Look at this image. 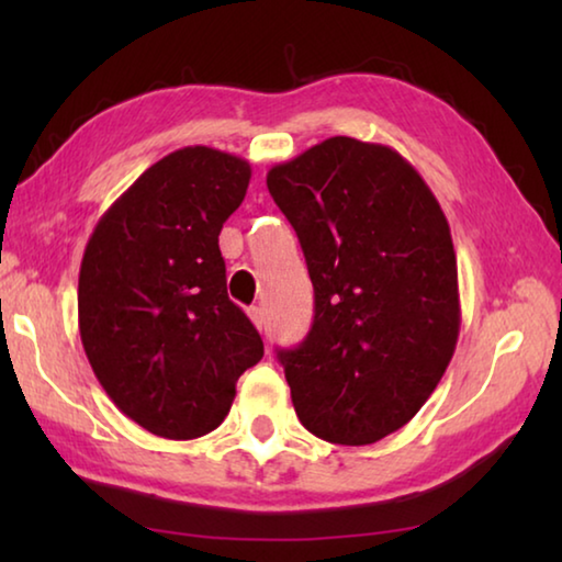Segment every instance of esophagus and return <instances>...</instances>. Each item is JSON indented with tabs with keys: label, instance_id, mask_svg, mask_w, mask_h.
<instances>
[{
	"label": "esophagus",
	"instance_id": "esophagus-1",
	"mask_svg": "<svg viewBox=\"0 0 562 562\" xmlns=\"http://www.w3.org/2000/svg\"><path fill=\"white\" fill-rule=\"evenodd\" d=\"M247 315H250L255 327L262 329V325H265V312H262V307H250V310H247Z\"/></svg>",
	"mask_w": 562,
	"mask_h": 562
}]
</instances>
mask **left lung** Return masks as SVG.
I'll return each instance as SVG.
<instances>
[{
  "instance_id": "1",
  "label": "left lung",
  "mask_w": 562,
  "mask_h": 562,
  "mask_svg": "<svg viewBox=\"0 0 562 562\" xmlns=\"http://www.w3.org/2000/svg\"><path fill=\"white\" fill-rule=\"evenodd\" d=\"M268 188L315 288L310 335L278 351L294 412L325 441L374 443L424 406L453 357L449 221L406 158L349 136L270 168Z\"/></svg>"
}]
</instances>
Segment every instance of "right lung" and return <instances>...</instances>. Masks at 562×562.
<instances>
[{"label":"right lung","instance_id":"1","mask_svg":"<svg viewBox=\"0 0 562 562\" xmlns=\"http://www.w3.org/2000/svg\"><path fill=\"white\" fill-rule=\"evenodd\" d=\"M250 164L188 146L138 176L93 227L79 272V331L111 402L164 439L223 424L262 339L227 297L217 245Z\"/></svg>","mask_w":562,"mask_h":562}]
</instances>
